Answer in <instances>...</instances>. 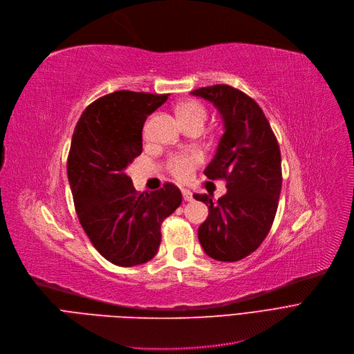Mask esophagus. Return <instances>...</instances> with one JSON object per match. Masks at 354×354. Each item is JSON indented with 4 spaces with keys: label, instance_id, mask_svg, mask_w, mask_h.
Here are the masks:
<instances>
[{
    "label": "esophagus",
    "instance_id": "obj_1",
    "mask_svg": "<svg viewBox=\"0 0 354 354\" xmlns=\"http://www.w3.org/2000/svg\"><path fill=\"white\" fill-rule=\"evenodd\" d=\"M181 193H183V198H184V201H192V200H193V193H192L190 190H187V189H183V190H181Z\"/></svg>",
    "mask_w": 354,
    "mask_h": 354
}]
</instances>
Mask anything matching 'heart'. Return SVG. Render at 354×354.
Wrapping results in <instances>:
<instances>
[{"instance_id":"obj_1","label":"heart","mask_w":354,"mask_h":354,"mask_svg":"<svg viewBox=\"0 0 354 354\" xmlns=\"http://www.w3.org/2000/svg\"><path fill=\"white\" fill-rule=\"evenodd\" d=\"M177 113L181 122H193V121H206L207 112L205 106L197 100H186L178 105ZM203 162V156L197 151H189V153H177L171 154L167 160V171L170 173L178 181H189L193 178L196 168Z\"/></svg>"}]
</instances>
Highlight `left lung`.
Masks as SVG:
<instances>
[{"label": "left lung", "mask_w": 354, "mask_h": 354, "mask_svg": "<svg viewBox=\"0 0 354 354\" xmlns=\"http://www.w3.org/2000/svg\"><path fill=\"white\" fill-rule=\"evenodd\" d=\"M190 93L212 102L225 124L205 174L225 180L227 193L217 201L194 194L209 207L198 241L210 258L236 262L261 246L274 223L282 184L279 145L261 106L242 91L213 85Z\"/></svg>", "instance_id": "8db88e82"}]
</instances>
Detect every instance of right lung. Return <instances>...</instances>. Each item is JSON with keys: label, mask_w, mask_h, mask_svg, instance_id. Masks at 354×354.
<instances>
[{"label": "right lung", "mask_w": 354, "mask_h": 354, "mask_svg": "<svg viewBox=\"0 0 354 354\" xmlns=\"http://www.w3.org/2000/svg\"><path fill=\"white\" fill-rule=\"evenodd\" d=\"M168 95L118 91L96 99L76 124L67 177L79 222L106 261L136 266L153 259L161 223L181 205L171 183L151 193L133 189L127 167L142 153V127Z\"/></svg>", "instance_id": "1"}]
</instances>
